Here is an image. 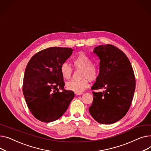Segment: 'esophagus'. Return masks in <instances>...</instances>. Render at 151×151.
Here are the masks:
<instances>
[{"label": "esophagus", "instance_id": "esophagus-1", "mask_svg": "<svg viewBox=\"0 0 151 151\" xmlns=\"http://www.w3.org/2000/svg\"><path fill=\"white\" fill-rule=\"evenodd\" d=\"M83 93H82V92H80V93H78V92H75V94H76V95H81V94H83Z\"/></svg>", "mask_w": 151, "mask_h": 151}]
</instances>
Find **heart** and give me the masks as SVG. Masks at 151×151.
<instances>
[{"label":"heart","mask_w":151,"mask_h":151,"mask_svg":"<svg viewBox=\"0 0 151 151\" xmlns=\"http://www.w3.org/2000/svg\"><path fill=\"white\" fill-rule=\"evenodd\" d=\"M73 65L77 69H82L81 81L71 80L66 84L68 90L75 92H82L89 85L88 79L95 80L98 76L99 70L97 66L93 64L92 59L84 53H80L73 59ZM60 72L65 79H69L73 74V68L68 63H63L60 66Z\"/></svg>","instance_id":"b5f03b06"}]
</instances>
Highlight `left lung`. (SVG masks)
Masks as SVG:
<instances>
[{
    "mask_svg": "<svg viewBox=\"0 0 151 151\" xmlns=\"http://www.w3.org/2000/svg\"><path fill=\"white\" fill-rule=\"evenodd\" d=\"M100 59L99 74L91 87L93 101L89 108L92 117L103 124H111L125 116L135 90V77L126 55L111 44L100 45L93 50Z\"/></svg>",
    "mask_w": 151,
    "mask_h": 151,
    "instance_id": "1",
    "label": "left lung"
}]
</instances>
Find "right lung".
<instances>
[{
    "mask_svg": "<svg viewBox=\"0 0 151 151\" xmlns=\"http://www.w3.org/2000/svg\"><path fill=\"white\" fill-rule=\"evenodd\" d=\"M73 49L52 47L35 54L26 66L22 91L25 102L35 118L44 122L59 119L74 97V93L64 89L60 66Z\"/></svg>",
    "mask_w": 151,
    "mask_h": 151,
    "instance_id": "add662e5",
    "label": "right lung"
}]
</instances>
